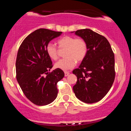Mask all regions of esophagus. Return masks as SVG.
I'll return each instance as SVG.
<instances>
[{
    "mask_svg": "<svg viewBox=\"0 0 131 131\" xmlns=\"http://www.w3.org/2000/svg\"><path fill=\"white\" fill-rule=\"evenodd\" d=\"M69 74H70V72L64 71V76H68Z\"/></svg>",
    "mask_w": 131,
    "mask_h": 131,
    "instance_id": "1",
    "label": "esophagus"
}]
</instances>
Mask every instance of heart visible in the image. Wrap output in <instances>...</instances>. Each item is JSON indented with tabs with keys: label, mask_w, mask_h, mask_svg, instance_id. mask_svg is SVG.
Masks as SVG:
<instances>
[{
	"label": "heart",
	"mask_w": 131,
	"mask_h": 131,
	"mask_svg": "<svg viewBox=\"0 0 131 131\" xmlns=\"http://www.w3.org/2000/svg\"><path fill=\"white\" fill-rule=\"evenodd\" d=\"M59 49H65L63 56L65 58L59 60L55 64L56 68L64 71L73 68L78 62L82 61L88 52V43L82 38H76L70 36H64L57 41ZM47 55L51 60H55L58 58V49L51 43L46 46Z\"/></svg>",
	"instance_id": "heart-1"
}]
</instances>
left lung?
<instances>
[{"label": "left lung", "mask_w": 131, "mask_h": 131, "mask_svg": "<svg viewBox=\"0 0 131 131\" xmlns=\"http://www.w3.org/2000/svg\"><path fill=\"white\" fill-rule=\"evenodd\" d=\"M75 34L86 41L88 52L79 68L73 71L78 79L73 91L82 102L95 103L106 95L113 84L115 55L108 40L92 30L79 29Z\"/></svg>", "instance_id": "1"}]
</instances>
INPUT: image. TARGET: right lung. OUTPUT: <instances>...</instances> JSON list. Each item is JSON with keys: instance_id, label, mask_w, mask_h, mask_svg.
I'll return each mask as SVG.
<instances>
[{"instance_id": "add662e5", "label": "right lung", "mask_w": 131, "mask_h": 131, "mask_svg": "<svg viewBox=\"0 0 131 131\" xmlns=\"http://www.w3.org/2000/svg\"><path fill=\"white\" fill-rule=\"evenodd\" d=\"M62 32L39 29L29 34L19 46L16 60V76L26 98L43 106L52 103L58 94L57 84L64 77L61 70L55 69L47 55L46 47Z\"/></svg>"}]
</instances>
